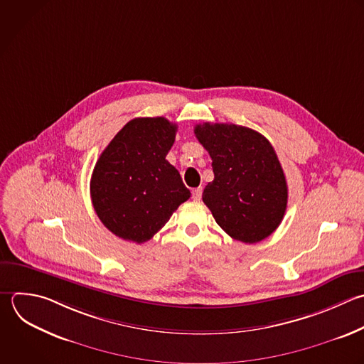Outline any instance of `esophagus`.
<instances>
[{"mask_svg": "<svg viewBox=\"0 0 364 364\" xmlns=\"http://www.w3.org/2000/svg\"><path fill=\"white\" fill-rule=\"evenodd\" d=\"M200 198H202V188L193 189V191H192V199H193L195 202H199Z\"/></svg>", "mask_w": 364, "mask_h": 364, "instance_id": "obj_1", "label": "esophagus"}]
</instances>
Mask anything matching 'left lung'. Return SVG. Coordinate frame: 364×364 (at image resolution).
<instances>
[{
    "instance_id": "8db88e82",
    "label": "left lung",
    "mask_w": 364,
    "mask_h": 364,
    "mask_svg": "<svg viewBox=\"0 0 364 364\" xmlns=\"http://www.w3.org/2000/svg\"><path fill=\"white\" fill-rule=\"evenodd\" d=\"M195 135L212 158L215 178L202 199L216 223L243 243L270 236L287 206L286 178L270 142L233 124H199Z\"/></svg>"
}]
</instances>
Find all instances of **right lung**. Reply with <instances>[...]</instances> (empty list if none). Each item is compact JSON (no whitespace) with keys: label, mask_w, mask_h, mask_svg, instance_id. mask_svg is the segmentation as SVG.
Segmentation results:
<instances>
[{"label":"right lung","mask_w":364,"mask_h":364,"mask_svg":"<svg viewBox=\"0 0 364 364\" xmlns=\"http://www.w3.org/2000/svg\"><path fill=\"white\" fill-rule=\"evenodd\" d=\"M178 127L166 118L129 121L104 149L91 178L101 222L124 240L144 243L191 198L178 169L166 161Z\"/></svg>","instance_id":"obj_1"}]
</instances>
